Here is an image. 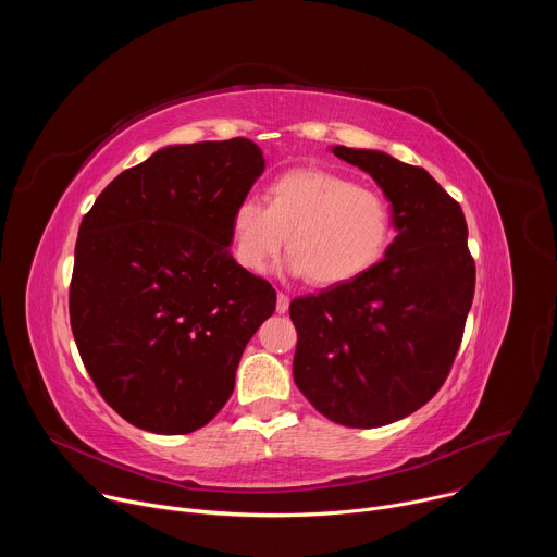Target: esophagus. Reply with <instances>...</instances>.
<instances>
[{
    "instance_id": "34e87169",
    "label": "esophagus",
    "mask_w": 557,
    "mask_h": 557,
    "mask_svg": "<svg viewBox=\"0 0 557 557\" xmlns=\"http://www.w3.org/2000/svg\"><path fill=\"white\" fill-rule=\"evenodd\" d=\"M288 301H290V297L286 293H277V304H275L277 312H286L288 310Z\"/></svg>"
}]
</instances>
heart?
<instances>
[{
	"label": "heart",
	"mask_w": 557,
	"mask_h": 557,
	"mask_svg": "<svg viewBox=\"0 0 557 557\" xmlns=\"http://www.w3.org/2000/svg\"><path fill=\"white\" fill-rule=\"evenodd\" d=\"M392 237L394 213L381 191L317 168L284 172L271 183L267 202L247 196L231 213L237 264L262 273L286 240V269L317 288L342 286L368 273Z\"/></svg>",
	"instance_id": "heart-1"
}]
</instances>
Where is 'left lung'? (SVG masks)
Returning <instances> with one entry per match:
<instances>
[{
	"label": "left lung",
	"instance_id": "8db88e82",
	"mask_svg": "<svg viewBox=\"0 0 557 557\" xmlns=\"http://www.w3.org/2000/svg\"><path fill=\"white\" fill-rule=\"evenodd\" d=\"M333 153L374 178L399 233L361 277L290 301L293 379L326 419L379 428L417 412L445 383L475 264L460 205L423 168L374 149Z\"/></svg>",
	"mask_w": 557,
	"mask_h": 557
}]
</instances>
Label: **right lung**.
<instances>
[{
	"label": "right lung",
	"instance_id": "obj_1",
	"mask_svg": "<svg viewBox=\"0 0 557 557\" xmlns=\"http://www.w3.org/2000/svg\"><path fill=\"white\" fill-rule=\"evenodd\" d=\"M264 172L249 138L172 145L121 172L78 226L70 326L106 404L189 434L228 401L275 288L237 264L231 213Z\"/></svg>",
	"mask_w": 557,
	"mask_h": 557
}]
</instances>
